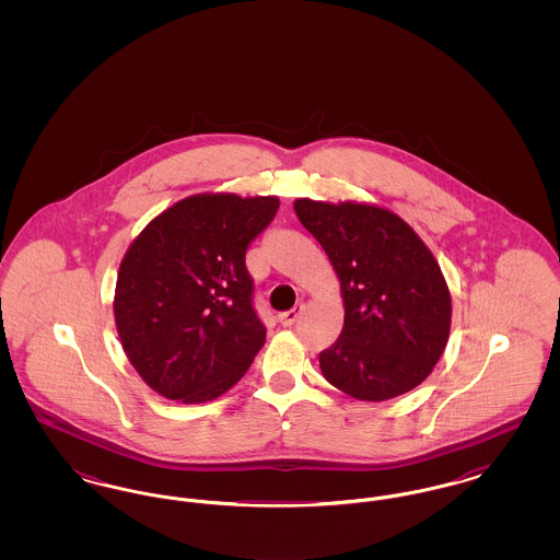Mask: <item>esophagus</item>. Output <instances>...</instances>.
Segmentation results:
<instances>
[{"instance_id": "obj_1", "label": "esophagus", "mask_w": 560, "mask_h": 560, "mask_svg": "<svg viewBox=\"0 0 560 560\" xmlns=\"http://www.w3.org/2000/svg\"><path fill=\"white\" fill-rule=\"evenodd\" d=\"M302 311H304V306H302V304L293 306L292 311H285V313H281V315H279V323H281V325H285V327H290V325H293V323L298 320V317L302 315Z\"/></svg>"}]
</instances>
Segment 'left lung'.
I'll return each mask as SVG.
<instances>
[{
  "instance_id": "obj_1",
  "label": "left lung",
  "mask_w": 560,
  "mask_h": 560,
  "mask_svg": "<svg viewBox=\"0 0 560 560\" xmlns=\"http://www.w3.org/2000/svg\"><path fill=\"white\" fill-rule=\"evenodd\" d=\"M340 277L345 327L320 350L329 384L361 400L399 397L441 359L452 298L427 245L397 213L357 203H293Z\"/></svg>"
}]
</instances>
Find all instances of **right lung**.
Wrapping results in <instances>:
<instances>
[{"instance_id": "add662e5", "label": "right lung", "mask_w": 560, "mask_h": 560, "mask_svg": "<svg viewBox=\"0 0 560 560\" xmlns=\"http://www.w3.org/2000/svg\"><path fill=\"white\" fill-rule=\"evenodd\" d=\"M277 210L275 197L195 195L160 213L130 245L115 323L136 372L163 397L215 399L265 347L245 254Z\"/></svg>"}]
</instances>
